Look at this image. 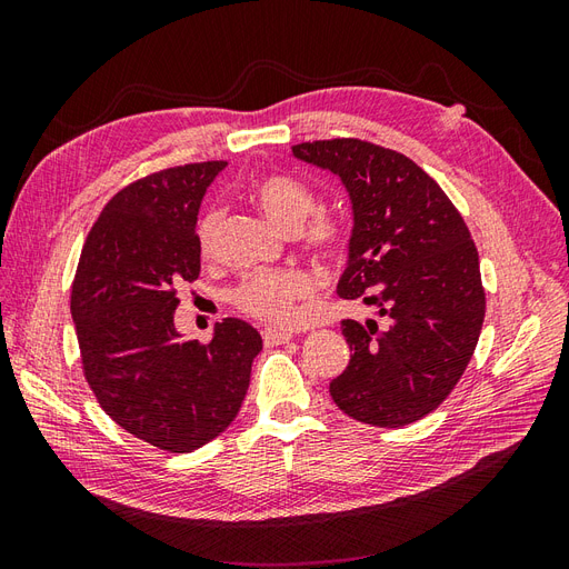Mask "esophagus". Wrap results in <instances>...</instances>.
<instances>
[{
    "label": "esophagus",
    "instance_id": "1",
    "mask_svg": "<svg viewBox=\"0 0 569 569\" xmlns=\"http://www.w3.org/2000/svg\"><path fill=\"white\" fill-rule=\"evenodd\" d=\"M289 339H295V335L282 332V330H266L263 332V341L268 343V347H278V343H287Z\"/></svg>",
    "mask_w": 569,
    "mask_h": 569
}]
</instances>
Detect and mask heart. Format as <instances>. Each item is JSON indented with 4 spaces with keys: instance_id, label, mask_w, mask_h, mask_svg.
Wrapping results in <instances>:
<instances>
[{
    "instance_id": "1",
    "label": "heart",
    "mask_w": 569,
    "mask_h": 569,
    "mask_svg": "<svg viewBox=\"0 0 569 569\" xmlns=\"http://www.w3.org/2000/svg\"><path fill=\"white\" fill-rule=\"evenodd\" d=\"M251 199L284 232H297L308 219L301 237L308 247L320 253H335L347 242V226L339 216L325 211L310 216L316 211L318 199L313 189L297 178L284 173L258 178L251 187ZM220 218L218 209H209L197 220V244L201 253L213 251ZM313 287V278L301 268L261 270L247 274L234 291V303L239 311L256 320L284 327L295 322L297 303L311 297Z\"/></svg>"
}]
</instances>
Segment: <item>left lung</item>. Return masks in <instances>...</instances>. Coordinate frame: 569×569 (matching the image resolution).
Here are the masks:
<instances>
[{
    "label": "left lung",
    "mask_w": 569,
    "mask_h": 569,
    "mask_svg": "<svg viewBox=\"0 0 569 569\" xmlns=\"http://www.w3.org/2000/svg\"><path fill=\"white\" fill-rule=\"evenodd\" d=\"M347 187L353 230L341 299L387 325L343 320L351 360L330 382L349 418L403 427L443 403L468 368L487 299L468 226L443 189L403 153L353 137L291 147Z\"/></svg>",
    "instance_id": "obj_1"
}]
</instances>
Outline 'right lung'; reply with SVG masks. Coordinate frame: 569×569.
Returning <instances> with one entry per match:
<instances>
[{
	"label": "right lung",
	"mask_w": 569,
	"mask_h": 569,
	"mask_svg": "<svg viewBox=\"0 0 569 569\" xmlns=\"http://www.w3.org/2000/svg\"><path fill=\"white\" fill-rule=\"evenodd\" d=\"M226 161L137 180L104 206L71 291L82 372L107 416L161 451L189 453L226 432L263 339L226 318L199 343L176 330V287L201 270L197 216Z\"/></svg>",
	"instance_id": "add662e5"
}]
</instances>
